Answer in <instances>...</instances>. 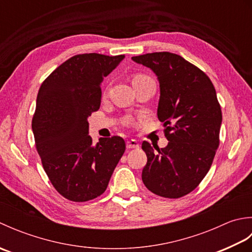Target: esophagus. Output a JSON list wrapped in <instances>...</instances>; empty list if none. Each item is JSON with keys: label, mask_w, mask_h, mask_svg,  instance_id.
<instances>
[{"label": "esophagus", "mask_w": 252, "mask_h": 252, "mask_svg": "<svg viewBox=\"0 0 252 252\" xmlns=\"http://www.w3.org/2000/svg\"><path fill=\"white\" fill-rule=\"evenodd\" d=\"M126 148H129V149L140 148V144H138L135 140H130L126 142Z\"/></svg>", "instance_id": "34e87169"}]
</instances>
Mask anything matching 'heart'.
I'll list each match as a JSON object with an SVG mask.
<instances>
[{
	"label": "heart",
	"mask_w": 252,
	"mask_h": 252,
	"mask_svg": "<svg viewBox=\"0 0 252 252\" xmlns=\"http://www.w3.org/2000/svg\"><path fill=\"white\" fill-rule=\"evenodd\" d=\"M145 78H147V77L144 76V74H135V76L133 77V79H132V82L135 83V82H137V81H141V80L145 79Z\"/></svg>",
	"instance_id": "b5f03b06"
}]
</instances>
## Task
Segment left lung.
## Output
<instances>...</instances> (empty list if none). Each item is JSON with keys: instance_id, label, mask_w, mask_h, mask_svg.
I'll use <instances>...</instances> for the list:
<instances>
[{"instance_id": "8db88e82", "label": "left lung", "mask_w": 252, "mask_h": 252, "mask_svg": "<svg viewBox=\"0 0 252 252\" xmlns=\"http://www.w3.org/2000/svg\"><path fill=\"white\" fill-rule=\"evenodd\" d=\"M132 60L156 73L157 116L169 141L155 150L143 142L147 156L143 183L158 196L183 197L205 178L220 144L222 111L216 89L205 72L173 53H148Z\"/></svg>"}]
</instances>
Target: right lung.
I'll list each match as a JSON object with an SVG mask.
<instances>
[{
	"instance_id": "obj_1",
	"label": "right lung",
	"mask_w": 252,
	"mask_h": 252,
	"mask_svg": "<svg viewBox=\"0 0 252 252\" xmlns=\"http://www.w3.org/2000/svg\"><path fill=\"white\" fill-rule=\"evenodd\" d=\"M125 55L72 56L41 84L32 119L36 151L51 183L68 200L100 196L126 151L120 136L93 145L88 118L100 106V83Z\"/></svg>"
}]
</instances>
